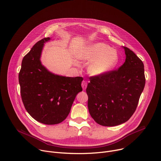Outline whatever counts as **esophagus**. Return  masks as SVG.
Here are the masks:
<instances>
[{
  "instance_id": "esophagus-1",
  "label": "esophagus",
  "mask_w": 161,
  "mask_h": 161,
  "mask_svg": "<svg viewBox=\"0 0 161 161\" xmlns=\"http://www.w3.org/2000/svg\"><path fill=\"white\" fill-rule=\"evenodd\" d=\"M81 86H82L83 89H84V90L86 89V86H87V83H86V81H82V83H81Z\"/></svg>"
}]
</instances>
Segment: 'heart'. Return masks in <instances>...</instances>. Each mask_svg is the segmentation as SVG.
Here are the masks:
<instances>
[{
	"label": "heart",
	"mask_w": 161,
	"mask_h": 161,
	"mask_svg": "<svg viewBox=\"0 0 161 161\" xmlns=\"http://www.w3.org/2000/svg\"><path fill=\"white\" fill-rule=\"evenodd\" d=\"M79 57L81 60L90 61L88 72L95 76L104 75L114 69L120 59L117 50L101 42L88 45L80 53Z\"/></svg>",
	"instance_id": "b5f03b06"
}]
</instances>
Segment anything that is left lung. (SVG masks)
<instances>
[{"instance_id": "8db88e82", "label": "left lung", "mask_w": 161, "mask_h": 161, "mask_svg": "<svg viewBox=\"0 0 161 161\" xmlns=\"http://www.w3.org/2000/svg\"><path fill=\"white\" fill-rule=\"evenodd\" d=\"M125 61L119 69L90 78L86 89L91 117L99 125L116 126L127 122L138 104L145 85L143 62L123 47Z\"/></svg>"}]
</instances>
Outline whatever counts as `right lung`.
Segmentation results:
<instances>
[{
	"instance_id": "obj_1",
	"label": "right lung",
	"mask_w": 161,
	"mask_h": 161,
	"mask_svg": "<svg viewBox=\"0 0 161 161\" xmlns=\"http://www.w3.org/2000/svg\"><path fill=\"white\" fill-rule=\"evenodd\" d=\"M46 37L24 57L18 75L21 99L27 111L39 122L57 124L68 116L75 99L82 91L81 77H66L49 71L41 62Z\"/></svg>"
}]
</instances>
